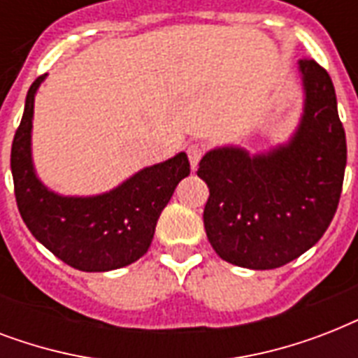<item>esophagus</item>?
Wrapping results in <instances>:
<instances>
[{"label": "esophagus", "instance_id": "34e87169", "mask_svg": "<svg viewBox=\"0 0 358 358\" xmlns=\"http://www.w3.org/2000/svg\"><path fill=\"white\" fill-rule=\"evenodd\" d=\"M202 156H204V146L199 145V143H191V145L187 146V157H189L191 167L196 169V165H199Z\"/></svg>", "mask_w": 358, "mask_h": 358}]
</instances>
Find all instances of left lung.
Wrapping results in <instances>:
<instances>
[{
  "label": "left lung",
  "mask_w": 358,
  "mask_h": 358,
  "mask_svg": "<svg viewBox=\"0 0 358 358\" xmlns=\"http://www.w3.org/2000/svg\"><path fill=\"white\" fill-rule=\"evenodd\" d=\"M305 109L288 145L250 156L239 146L210 150L199 178L210 187L204 229L223 260L275 269L320 241L338 208L348 146L327 70L301 59Z\"/></svg>",
  "instance_id": "left-lung-1"
}]
</instances>
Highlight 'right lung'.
Wrapping results in <instances>:
<instances>
[{
	"mask_svg": "<svg viewBox=\"0 0 358 358\" xmlns=\"http://www.w3.org/2000/svg\"><path fill=\"white\" fill-rule=\"evenodd\" d=\"M36 78L25 96V109L13 139L10 171L20 215L29 232L59 260L80 271H111L145 255L159 213L176 185L189 174V159L180 152L146 167L119 187L96 196H61L36 178L31 162V128Z\"/></svg>",
	"mask_w": 358,
	"mask_h": 358,
	"instance_id": "right-lung-1",
	"label": "right lung"
}]
</instances>
